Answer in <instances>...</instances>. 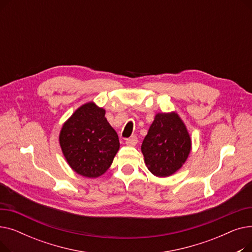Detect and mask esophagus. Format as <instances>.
I'll list each match as a JSON object with an SVG mask.
<instances>
[{"instance_id":"1","label":"esophagus","mask_w":252,"mask_h":252,"mask_svg":"<svg viewBox=\"0 0 252 252\" xmlns=\"http://www.w3.org/2000/svg\"><path fill=\"white\" fill-rule=\"evenodd\" d=\"M137 143H138V138L136 136H131L130 138L126 139V144L127 146H135Z\"/></svg>"}]
</instances>
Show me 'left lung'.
<instances>
[{
    "mask_svg": "<svg viewBox=\"0 0 252 252\" xmlns=\"http://www.w3.org/2000/svg\"><path fill=\"white\" fill-rule=\"evenodd\" d=\"M141 150L154 176L165 178L175 174L191 151V138L181 117L176 112L157 113Z\"/></svg>",
    "mask_w": 252,
    "mask_h": 252,
    "instance_id": "obj_1",
    "label": "left lung"
}]
</instances>
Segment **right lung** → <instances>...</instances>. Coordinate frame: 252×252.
<instances>
[{
  "label": "right lung",
  "mask_w": 252,
  "mask_h": 252,
  "mask_svg": "<svg viewBox=\"0 0 252 252\" xmlns=\"http://www.w3.org/2000/svg\"><path fill=\"white\" fill-rule=\"evenodd\" d=\"M59 143L69 166L86 178L102 176L119 149L116 131L94 102L82 105L64 123Z\"/></svg>",
  "instance_id": "right-lung-1"
}]
</instances>
